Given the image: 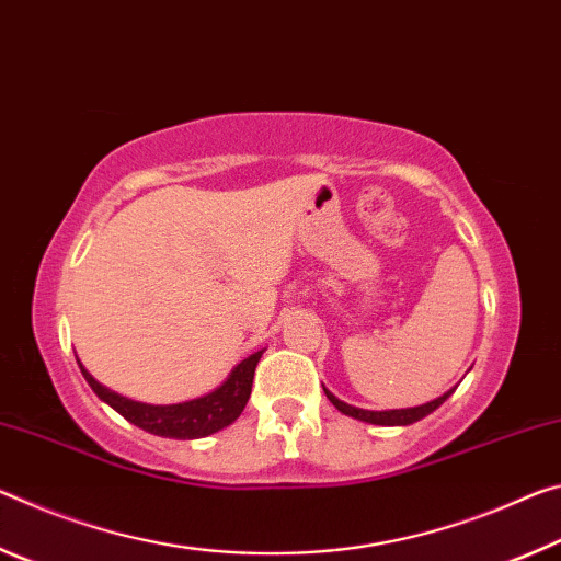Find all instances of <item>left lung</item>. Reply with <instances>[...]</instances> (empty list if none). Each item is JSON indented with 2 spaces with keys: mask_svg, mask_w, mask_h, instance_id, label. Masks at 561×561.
Segmentation results:
<instances>
[{
  "mask_svg": "<svg viewBox=\"0 0 561 561\" xmlns=\"http://www.w3.org/2000/svg\"><path fill=\"white\" fill-rule=\"evenodd\" d=\"M323 390H325V388H323ZM453 392H455V388L447 390L445 394H439L437 400H430V402H425V405H417V408H402V410H360V408L347 405V402H343V400H337L333 392L325 390L328 400L333 402V405H335L337 410H341L343 415L355 417V420H363V422H370V425H388V427H394V425H412V422L427 417L430 412H435Z\"/></svg>",
  "mask_w": 561,
  "mask_h": 561,
  "instance_id": "1",
  "label": "left lung"
}]
</instances>
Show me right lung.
<instances>
[{
	"label": "right lung",
	"instance_id": "1",
	"mask_svg": "<svg viewBox=\"0 0 561 561\" xmlns=\"http://www.w3.org/2000/svg\"><path fill=\"white\" fill-rule=\"evenodd\" d=\"M263 351L248 355L245 360L238 363L231 375L218 385L214 392L204 394V398L179 402V405H146V402L128 400L124 394L108 390L99 380L91 378V373L79 360L81 375L89 382V388L112 405L118 415L126 417L131 425L146 430V433L159 437H173V439H198L218 433L236 422L241 415L248 398H251L253 373L259 365Z\"/></svg>",
	"mask_w": 561,
	"mask_h": 561
}]
</instances>
